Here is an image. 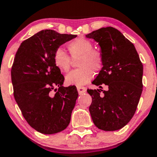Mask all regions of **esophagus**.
<instances>
[{
  "mask_svg": "<svg viewBox=\"0 0 157 157\" xmlns=\"http://www.w3.org/2000/svg\"><path fill=\"white\" fill-rule=\"evenodd\" d=\"M77 91H78L79 94H82L86 91V88L83 87V86H77Z\"/></svg>",
  "mask_w": 157,
  "mask_h": 157,
  "instance_id": "34e87169",
  "label": "esophagus"
}]
</instances>
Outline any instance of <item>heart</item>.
I'll list each match as a JSON object with an SVG mask.
<instances>
[{
	"mask_svg": "<svg viewBox=\"0 0 157 157\" xmlns=\"http://www.w3.org/2000/svg\"><path fill=\"white\" fill-rule=\"evenodd\" d=\"M90 40L80 37L68 44L67 49L73 59L80 58L77 66L80 68L71 71L66 76V83L71 86H81L89 83L94 75V71L99 72L103 66V57L101 52L93 49ZM54 63L61 72H67L71 66V58L61 48L54 54Z\"/></svg>",
	"mask_w": 157,
	"mask_h": 157,
	"instance_id": "1",
	"label": "heart"
}]
</instances>
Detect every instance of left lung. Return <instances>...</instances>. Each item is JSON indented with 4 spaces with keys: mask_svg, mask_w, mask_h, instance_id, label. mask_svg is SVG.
<instances>
[{
    "mask_svg": "<svg viewBox=\"0 0 157 157\" xmlns=\"http://www.w3.org/2000/svg\"><path fill=\"white\" fill-rule=\"evenodd\" d=\"M86 36L98 43L103 57V68L92 82L101 89L87 90L93 122L104 131L120 130L136 112L143 91V63L134 45L116 28L102 27Z\"/></svg>",
    "mask_w": 157,
    "mask_h": 157,
    "instance_id": "left-lung-1",
    "label": "left lung"
}]
</instances>
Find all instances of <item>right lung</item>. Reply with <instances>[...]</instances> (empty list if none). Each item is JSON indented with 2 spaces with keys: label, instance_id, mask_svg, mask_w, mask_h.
Here are the masks:
<instances>
[{
  "label": "right lung",
  "instance_id": "add662e5",
  "mask_svg": "<svg viewBox=\"0 0 157 157\" xmlns=\"http://www.w3.org/2000/svg\"><path fill=\"white\" fill-rule=\"evenodd\" d=\"M76 36L40 30L21 43L13 60L15 100L29 125L44 134L59 133L71 122L78 92L74 86H63L64 77L53 57L59 47Z\"/></svg>",
  "mask_w": 157,
  "mask_h": 157
}]
</instances>
